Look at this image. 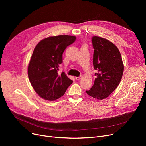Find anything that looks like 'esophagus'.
I'll return each instance as SVG.
<instances>
[{"label":"esophagus","mask_w":146,"mask_h":146,"mask_svg":"<svg viewBox=\"0 0 146 146\" xmlns=\"http://www.w3.org/2000/svg\"><path fill=\"white\" fill-rule=\"evenodd\" d=\"M82 76H79V77H76L75 78V79H76V80H80L81 79H82Z\"/></svg>","instance_id":"34e87169"}]
</instances>
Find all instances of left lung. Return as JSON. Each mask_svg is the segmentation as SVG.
Instances as JSON below:
<instances>
[{
  "label": "left lung",
  "mask_w": 146,
  "mask_h": 146,
  "mask_svg": "<svg viewBox=\"0 0 146 146\" xmlns=\"http://www.w3.org/2000/svg\"><path fill=\"white\" fill-rule=\"evenodd\" d=\"M94 53L93 64L97 73L94 84L86 93L95 99H103L118 86L124 72L120 52L115 45L105 38H92Z\"/></svg>",
  "instance_id": "obj_1"
}]
</instances>
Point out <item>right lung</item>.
Wrapping results in <instances>:
<instances>
[{"instance_id":"right-lung-1","label":"right lung","mask_w":146,"mask_h":146,"mask_svg":"<svg viewBox=\"0 0 146 146\" xmlns=\"http://www.w3.org/2000/svg\"><path fill=\"white\" fill-rule=\"evenodd\" d=\"M76 39L71 35L50 36L41 40L34 48L28 75L35 91L45 100L60 98L73 83L64 72L58 74V70L63 63V53Z\"/></svg>"}]
</instances>
